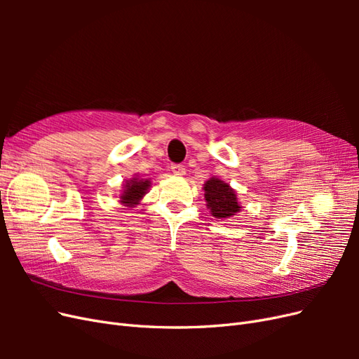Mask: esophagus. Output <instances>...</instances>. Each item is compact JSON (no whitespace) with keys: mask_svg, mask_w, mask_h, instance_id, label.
<instances>
[{"mask_svg":"<svg viewBox=\"0 0 359 359\" xmlns=\"http://www.w3.org/2000/svg\"><path fill=\"white\" fill-rule=\"evenodd\" d=\"M170 169H172V173L175 177H184V175H186V168H184L182 165H172Z\"/></svg>","mask_w":359,"mask_h":359,"instance_id":"1","label":"esophagus"}]
</instances>
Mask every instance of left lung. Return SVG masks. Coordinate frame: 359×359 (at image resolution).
<instances>
[{
	"mask_svg": "<svg viewBox=\"0 0 359 359\" xmlns=\"http://www.w3.org/2000/svg\"><path fill=\"white\" fill-rule=\"evenodd\" d=\"M203 191L206 208L215 219L226 220L241 212L243 206L238 202L236 191L223 180L211 177L208 181H205Z\"/></svg>",
	"mask_w": 359,
	"mask_h": 359,
	"instance_id": "obj_1",
	"label": "left lung"
}]
</instances>
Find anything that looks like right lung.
I'll use <instances>...</instances> for the list:
<instances>
[{
	"instance_id": "right-lung-1",
	"label": "right lung",
	"mask_w": 359,
	"mask_h": 359,
	"mask_svg": "<svg viewBox=\"0 0 359 359\" xmlns=\"http://www.w3.org/2000/svg\"><path fill=\"white\" fill-rule=\"evenodd\" d=\"M149 187L151 181L140 178L139 173H136L133 178L124 181L121 194H119V202L124 206H128V208H135V206L139 205V202L144 199Z\"/></svg>"
}]
</instances>
